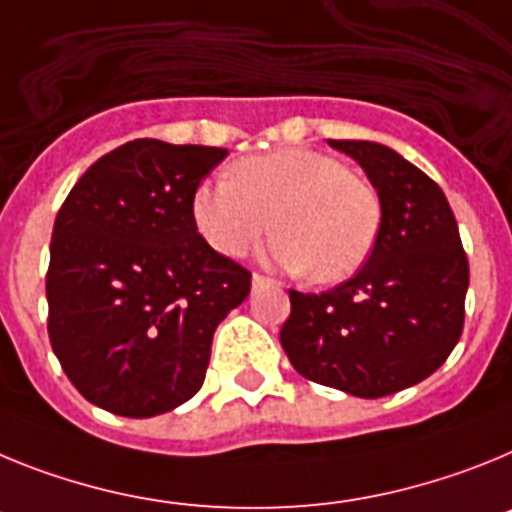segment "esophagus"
Returning <instances> with one entry per match:
<instances>
[{
    "instance_id": "esophagus-1",
    "label": "esophagus",
    "mask_w": 512,
    "mask_h": 512,
    "mask_svg": "<svg viewBox=\"0 0 512 512\" xmlns=\"http://www.w3.org/2000/svg\"><path fill=\"white\" fill-rule=\"evenodd\" d=\"M252 286H255V288H260V286H275V281H270V278H265V275L255 273V275H252Z\"/></svg>"
}]
</instances>
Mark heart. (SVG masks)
<instances>
[{
  "label": "heart",
  "instance_id": "b5f03b06",
  "mask_svg": "<svg viewBox=\"0 0 512 512\" xmlns=\"http://www.w3.org/2000/svg\"><path fill=\"white\" fill-rule=\"evenodd\" d=\"M201 237L239 257L273 226L268 260L340 283L366 265L379 237L381 201L368 180L335 157L311 149H278L239 159L226 180L201 182L190 201Z\"/></svg>",
  "mask_w": 512,
  "mask_h": 512
}]
</instances>
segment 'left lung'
I'll list each match as a JSON object with an SVG mask.
<instances>
[{
  "label": "left lung",
  "mask_w": 512,
  "mask_h": 512,
  "mask_svg": "<svg viewBox=\"0 0 512 512\" xmlns=\"http://www.w3.org/2000/svg\"><path fill=\"white\" fill-rule=\"evenodd\" d=\"M381 201L371 257L332 291H291L281 345L309 381L363 399L420 384L464 330L469 262L443 190L376 141H332Z\"/></svg>",
  "instance_id": "1"
}]
</instances>
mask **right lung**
<instances>
[{
    "mask_svg": "<svg viewBox=\"0 0 512 512\" xmlns=\"http://www.w3.org/2000/svg\"><path fill=\"white\" fill-rule=\"evenodd\" d=\"M216 146L136 139L97 159L66 195L46 275L48 337L87 402L154 417L206 379L213 332L252 275L198 234L195 188Z\"/></svg>",
    "mask_w": 512,
    "mask_h": 512,
    "instance_id": "right-lung-1",
    "label": "right lung"
}]
</instances>
